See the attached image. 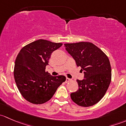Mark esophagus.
Listing matches in <instances>:
<instances>
[{"label":"esophagus","instance_id":"1","mask_svg":"<svg viewBox=\"0 0 126 126\" xmlns=\"http://www.w3.org/2000/svg\"><path fill=\"white\" fill-rule=\"evenodd\" d=\"M71 80V79H69V78H66V83H68V82H70V81Z\"/></svg>","mask_w":126,"mask_h":126}]
</instances>
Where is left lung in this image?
<instances>
[{
    "mask_svg": "<svg viewBox=\"0 0 126 126\" xmlns=\"http://www.w3.org/2000/svg\"><path fill=\"white\" fill-rule=\"evenodd\" d=\"M77 66L84 71V79L77 80L79 89L71 93L72 101L82 107L97 104L104 97L110 85L111 69L107 56L91 43L64 44Z\"/></svg>",
    "mask_w": 126,
    "mask_h": 126,
    "instance_id": "left-lung-1",
    "label": "left lung"
}]
</instances>
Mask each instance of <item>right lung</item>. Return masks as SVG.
<instances>
[{
  "instance_id": "add662e5",
  "label": "right lung",
  "mask_w": 126,
  "mask_h": 126,
  "mask_svg": "<svg viewBox=\"0 0 126 126\" xmlns=\"http://www.w3.org/2000/svg\"><path fill=\"white\" fill-rule=\"evenodd\" d=\"M62 46L38 39L22 48L15 61L14 77L24 98L35 104H41L52 98L58 87L66 80L63 76H51L46 72L52 53Z\"/></svg>"
}]
</instances>
